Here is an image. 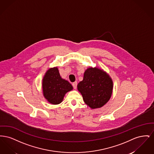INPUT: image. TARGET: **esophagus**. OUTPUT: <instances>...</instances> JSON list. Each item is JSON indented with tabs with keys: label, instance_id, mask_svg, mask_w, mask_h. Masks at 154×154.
Wrapping results in <instances>:
<instances>
[{
	"label": "esophagus",
	"instance_id": "34e87169",
	"mask_svg": "<svg viewBox=\"0 0 154 154\" xmlns=\"http://www.w3.org/2000/svg\"><path fill=\"white\" fill-rule=\"evenodd\" d=\"M72 85L74 89H76L77 88V82H74L72 83Z\"/></svg>",
	"mask_w": 154,
	"mask_h": 154
}]
</instances>
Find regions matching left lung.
Wrapping results in <instances>:
<instances>
[{"label":"left lung","instance_id":"left-lung-1","mask_svg":"<svg viewBox=\"0 0 154 154\" xmlns=\"http://www.w3.org/2000/svg\"><path fill=\"white\" fill-rule=\"evenodd\" d=\"M112 81L109 74L97 67H89L77 88L84 102L91 109L100 108L107 102L112 92Z\"/></svg>","mask_w":154,"mask_h":154}]
</instances>
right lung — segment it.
Instances as JSON below:
<instances>
[{
  "mask_svg": "<svg viewBox=\"0 0 154 154\" xmlns=\"http://www.w3.org/2000/svg\"><path fill=\"white\" fill-rule=\"evenodd\" d=\"M72 89L71 84L61 78L57 67L47 70L43 80V91L48 102L53 104H59L66 92Z\"/></svg>",
  "mask_w": 154,
  "mask_h": 154,
  "instance_id": "obj_1",
  "label": "right lung"
}]
</instances>
